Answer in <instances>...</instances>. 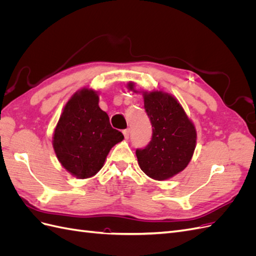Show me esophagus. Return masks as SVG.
Returning <instances> with one entry per match:
<instances>
[{
  "label": "esophagus",
  "instance_id": "esophagus-1",
  "mask_svg": "<svg viewBox=\"0 0 256 256\" xmlns=\"http://www.w3.org/2000/svg\"><path fill=\"white\" fill-rule=\"evenodd\" d=\"M122 134L124 136H125V138H129V136H130V129H125L122 131Z\"/></svg>",
  "mask_w": 256,
  "mask_h": 256
}]
</instances>
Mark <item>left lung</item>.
I'll use <instances>...</instances> for the list:
<instances>
[{
    "label": "left lung",
    "mask_w": 256,
    "mask_h": 256,
    "mask_svg": "<svg viewBox=\"0 0 256 256\" xmlns=\"http://www.w3.org/2000/svg\"><path fill=\"white\" fill-rule=\"evenodd\" d=\"M134 82L128 88L142 92L144 108L152 126V141L136 150L142 171L154 180H166L187 168L196 146V129L178 100L162 90H136Z\"/></svg>",
    "instance_id": "8db88e82"
}]
</instances>
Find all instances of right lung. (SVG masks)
<instances>
[{
	"mask_svg": "<svg viewBox=\"0 0 256 256\" xmlns=\"http://www.w3.org/2000/svg\"><path fill=\"white\" fill-rule=\"evenodd\" d=\"M98 104V92L88 88L76 92L53 132L52 145L60 164L80 180L96 175L112 147L124 138Z\"/></svg>",
	"mask_w": 256,
	"mask_h": 256,
	"instance_id": "obj_1",
	"label": "right lung"
}]
</instances>
